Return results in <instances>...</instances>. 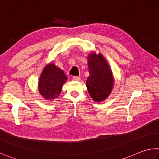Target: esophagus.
<instances>
[{"label": "esophagus", "instance_id": "esophagus-1", "mask_svg": "<svg viewBox=\"0 0 159 159\" xmlns=\"http://www.w3.org/2000/svg\"><path fill=\"white\" fill-rule=\"evenodd\" d=\"M72 80H74V81H78V80H80V77H79V76H73V77H72Z\"/></svg>", "mask_w": 159, "mask_h": 159}]
</instances>
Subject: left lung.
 Masks as SVG:
<instances>
[{"label":"left lung","instance_id":"8db88e82","mask_svg":"<svg viewBox=\"0 0 159 159\" xmlns=\"http://www.w3.org/2000/svg\"><path fill=\"white\" fill-rule=\"evenodd\" d=\"M88 63L89 76L86 86L94 102L105 100L113 87V76L108 62L102 54L92 52L88 55Z\"/></svg>","mask_w":159,"mask_h":159}]
</instances>
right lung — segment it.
Returning a JSON list of instances; mask_svg holds the SVG:
<instances>
[{
    "mask_svg": "<svg viewBox=\"0 0 159 159\" xmlns=\"http://www.w3.org/2000/svg\"><path fill=\"white\" fill-rule=\"evenodd\" d=\"M67 77L64 71L53 63L47 65L43 70L38 83V89L42 96L47 100H52L59 96L62 85Z\"/></svg>",
    "mask_w": 159,
    "mask_h": 159,
    "instance_id": "1",
    "label": "right lung"
}]
</instances>
